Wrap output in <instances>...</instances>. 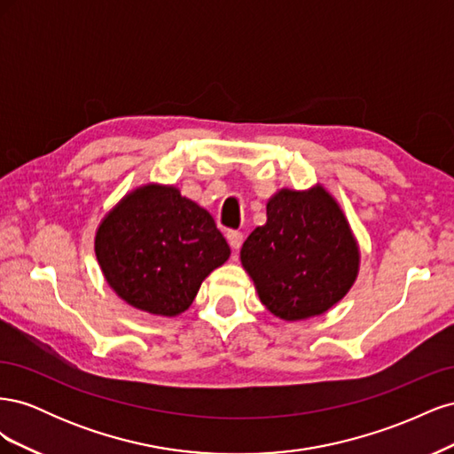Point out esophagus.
I'll list each match as a JSON object with an SVG mask.
<instances>
[{"label":"esophagus","instance_id":"1","mask_svg":"<svg viewBox=\"0 0 454 454\" xmlns=\"http://www.w3.org/2000/svg\"><path fill=\"white\" fill-rule=\"evenodd\" d=\"M227 240H229V246L235 252H239L240 250V246H242V240H244V235L240 231H229L227 232Z\"/></svg>","mask_w":454,"mask_h":454}]
</instances>
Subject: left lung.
Instances as JSON below:
<instances>
[{"label":"left lung","instance_id":"1","mask_svg":"<svg viewBox=\"0 0 454 454\" xmlns=\"http://www.w3.org/2000/svg\"><path fill=\"white\" fill-rule=\"evenodd\" d=\"M240 261L261 303L297 322L327 312L348 294L360 248L347 215L322 185L280 189L267 202V223L242 244Z\"/></svg>","mask_w":454,"mask_h":454}]
</instances>
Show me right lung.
<instances>
[{"label": "right lung", "mask_w": 454, "mask_h": 454, "mask_svg": "<svg viewBox=\"0 0 454 454\" xmlns=\"http://www.w3.org/2000/svg\"><path fill=\"white\" fill-rule=\"evenodd\" d=\"M94 252L109 287L155 316L185 312L202 280L231 255L208 210L159 184L130 191L106 214Z\"/></svg>", "instance_id": "add662e5"}]
</instances>
